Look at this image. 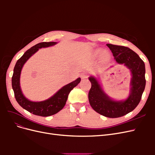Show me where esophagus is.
<instances>
[{"label": "esophagus", "instance_id": "1", "mask_svg": "<svg viewBox=\"0 0 155 155\" xmlns=\"http://www.w3.org/2000/svg\"><path fill=\"white\" fill-rule=\"evenodd\" d=\"M89 76V73L87 72H83L81 74V77L83 78V79H85V78H87Z\"/></svg>", "mask_w": 155, "mask_h": 155}]
</instances>
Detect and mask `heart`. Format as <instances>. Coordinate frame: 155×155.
Returning a JSON list of instances; mask_svg holds the SVG:
<instances>
[{
  "label": "heart",
  "instance_id": "obj_1",
  "mask_svg": "<svg viewBox=\"0 0 155 155\" xmlns=\"http://www.w3.org/2000/svg\"><path fill=\"white\" fill-rule=\"evenodd\" d=\"M97 54L100 53V50H97ZM102 58L105 61H108L110 59V54L107 51H104V52L102 53Z\"/></svg>",
  "mask_w": 155,
  "mask_h": 155
}]
</instances>
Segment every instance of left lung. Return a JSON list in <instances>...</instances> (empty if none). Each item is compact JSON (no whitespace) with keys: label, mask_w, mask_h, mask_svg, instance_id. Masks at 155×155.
Here are the masks:
<instances>
[{"label":"left lung","mask_w":155,"mask_h":155,"mask_svg":"<svg viewBox=\"0 0 155 155\" xmlns=\"http://www.w3.org/2000/svg\"><path fill=\"white\" fill-rule=\"evenodd\" d=\"M116 62L124 64L132 73L130 94L124 101L110 100L102 91L96 79L91 77V88L88 92V101L92 109L97 113L108 118H119L133 111L141 100L145 87V68L143 61L138 55L124 46L107 44Z\"/></svg>","instance_id":"left-lung-1"}]
</instances>
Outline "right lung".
<instances>
[{
  "instance_id": "right-lung-1",
  "label": "right lung",
  "mask_w": 155,
  "mask_h": 155,
  "mask_svg": "<svg viewBox=\"0 0 155 155\" xmlns=\"http://www.w3.org/2000/svg\"><path fill=\"white\" fill-rule=\"evenodd\" d=\"M55 42H42L28 50L22 57L18 59L14 67L12 78V85L14 95L17 101L23 109L30 113L41 116H49L54 115L61 110L66 104L70 92L76 87L81 81L80 78L64 86L48 100L40 102L29 101L23 96L20 87V75L23 65L31 56L35 54L39 48L48 47L55 45Z\"/></svg>"
}]
</instances>
